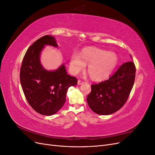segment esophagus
Returning a JSON list of instances; mask_svg holds the SVG:
<instances>
[{"label":"esophagus","mask_w":155,"mask_h":155,"mask_svg":"<svg viewBox=\"0 0 155 155\" xmlns=\"http://www.w3.org/2000/svg\"><path fill=\"white\" fill-rule=\"evenodd\" d=\"M83 81H82L81 80H78V85H82V84H83Z\"/></svg>","instance_id":"esophagus-1"}]
</instances>
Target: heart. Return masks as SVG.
Wrapping results in <instances>:
<instances>
[{
    "instance_id": "heart-1",
    "label": "heart",
    "mask_w": 155,
    "mask_h": 155,
    "mask_svg": "<svg viewBox=\"0 0 155 155\" xmlns=\"http://www.w3.org/2000/svg\"><path fill=\"white\" fill-rule=\"evenodd\" d=\"M118 57L113 51H107L94 47L87 48L81 54L74 53L70 59V69L78 74L87 65V72L91 78L100 81L109 77L118 64Z\"/></svg>"
}]
</instances>
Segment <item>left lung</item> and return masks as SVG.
<instances>
[{
  "label": "left lung",
  "instance_id": "left-lung-1",
  "mask_svg": "<svg viewBox=\"0 0 155 155\" xmlns=\"http://www.w3.org/2000/svg\"><path fill=\"white\" fill-rule=\"evenodd\" d=\"M135 74L134 63L129 61L121 65L109 79L92 85L91 92L87 98L89 107L100 115H109L118 111L128 99Z\"/></svg>",
  "mask_w": 155,
  "mask_h": 155
}]
</instances>
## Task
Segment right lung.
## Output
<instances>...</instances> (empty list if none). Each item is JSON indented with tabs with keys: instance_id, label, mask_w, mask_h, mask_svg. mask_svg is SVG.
Instances as JSON below:
<instances>
[{
	"instance_id": "add662e5",
	"label": "right lung",
	"mask_w": 155,
	"mask_h": 155,
	"mask_svg": "<svg viewBox=\"0 0 155 155\" xmlns=\"http://www.w3.org/2000/svg\"><path fill=\"white\" fill-rule=\"evenodd\" d=\"M48 45L58 47L54 37L45 35L30 46L22 60L20 80L26 99L33 109L42 115L51 116L61 109L68 88L76 85L78 79L69 76L64 64L55 70L43 67L41 51Z\"/></svg>"
}]
</instances>
